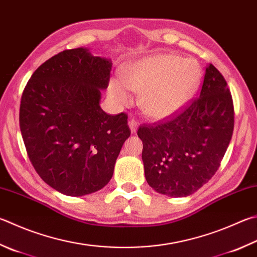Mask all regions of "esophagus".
<instances>
[{
    "label": "esophagus",
    "instance_id": "obj_1",
    "mask_svg": "<svg viewBox=\"0 0 257 257\" xmlns=\"http://www.w3.org/2000/svg\"><path fill=\"white\" fill-rule=\"evenodd\" d=\"M129 127H130V130H132V133H136L137 127H138V121L136 119L132 118L129 120Z\"/></svg>",
    "mask_w": 257,
    "mask_h": 257
}]
</instances>
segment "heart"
Instances as JSON below:
<instances>
[{
    "mask_svg": "<svg viewBox=\"0 0 257 257\" xmlns=\"http://www.w3.org/2000/svg\"><path fill=\"white\" fill-rule=\"evenodd\" d=\"M201 66L193 58L160 54L127 64L121 82L112 80L109 95L115 103H132L128 90L141 94V105L151 118L161 119L180 110L198 90Z\"/></svg>",
    "mask_w": 257,
    "mask_h": 257,
    "instance_id": "obj_1",
    "label": "heart"
}]
</instances>
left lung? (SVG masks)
<instances>
[{"instance_id": "8db88e82", "label": "left lung", "mask_w": 257, "mask_h": 257, "mask_svg": "<svg viewBox=\"0 0 257 257\" xmlns=\"http://www.w3.org/2000/svg\"><path fill=\"white\" fill-rule=\"evenodd\" d=\"M234 118L225 77L209 64L198 97L167 119L138 128L148 184L173 198L194 193L220 166L234 132Z\"/></svg>"}]
</instances>
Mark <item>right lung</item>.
Listing matches in <instances>:
<instances>
[{"instance_id":"1","label":"right lung","mask_w":257,"mask_h":257,"mask_svg":"<svg viewBox=\"0 0 257 257\" xmlns=\"http://www.w3.org/2000/svg\"><path fill=\"white\" fill-rule=\"evenodd\" d=\"M111 66L85 48L64 50L36 69L22 93L19 121L31 164L69 197L109 183L132 133L127 114H106L99 104Z\"/></svg>"}]
</instances>
